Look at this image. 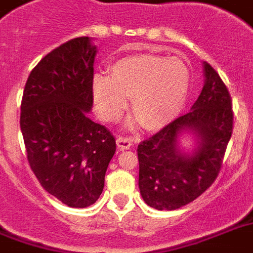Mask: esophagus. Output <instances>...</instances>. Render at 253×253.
Listing matches in <instances>:
<instances>
[{"label": "esophagus", "instance_id": "esophagus-1", "mask_svg": "<svg viewBox=\"0 0 253 253\" xmlns=\"http://www.w3.org/2000/svg\"><path fill=\"white\" fill-rule=\"evenodd\" d=\"M117 146L119 150H128L132 146V139L128 136H118L117 138Z\"/></svg>", "mask_w": 253, "mask_h": 253}]
</instances>
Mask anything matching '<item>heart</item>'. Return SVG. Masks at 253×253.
<instances>
[{
	"label": "heart",
	"mask_w": 253,
	"mask_h": 253,
	"mask_svg": "<svg viewBox=\"0 0 253 253\" xmlns=\"http://www.w3.org/2000/svg\"><path fill=\"white\" fill-rule=\"evenodd\" d=\"M190 70L179 58L127 55L111 65V75H92V101L102 118L115 121L131 96L135 115L128 125L142 123L146 130L158 131L180 115L190 91Z\"/></svg>",
	"instance_id": "b5f03b06"
}]
</instances>
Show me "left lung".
I'll use <instances>...</instances> for the list:
<instances>
[{
    "label": "left lung",
    "instance_id": "obj_1",
    "mask_svg": "<svg viewBox=\"0 0 253 253\" xmlns=\"http://www.w3.org/2000/svg\"><path fill=\"white\" fill-rule=\"evenodd\" d=\"M203 73V88L190 113L138 146L140 195L159 211L183 207L211 186L232 135L228 90L207 62ZM186 136L193 139L191 149L182 147Z\"/></svg>",
    "mask_w": 253,
    "mask_h": 253
}]
</instances>
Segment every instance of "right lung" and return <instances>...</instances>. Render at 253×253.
<instances>
[{"mask_svg":"<svg viewBox=\"0 0 253 253\" xmlns=\"http://www.w3.org/2000/svg\"><path fill=\"white\" fill-rule=\"evenodd\" d=\"M96 46L80 37L42 58L29 75L21 131L30 169L50 195L84 208L101 196L115 138L88 118Z\"/></svg>","mask_w":253,"mask_h":253,"instance_id":"1","label":"right lung"}]
</instances>
